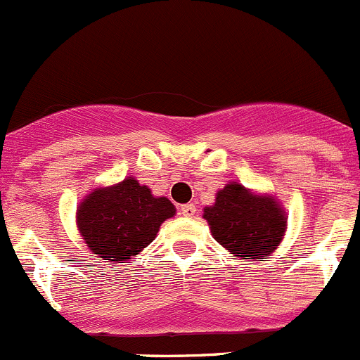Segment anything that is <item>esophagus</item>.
<instances>
[{"label": "esophagus", "mask_w": 360, "mask_h": 360, "mask_svg": "<svg viewBox=\"0 0 360 360\" xmlns=\"http://www.w3.org/2000/svg\"><path fill=\"white\" fill-rule=\"evenodd\" d=\"M181 214L186 217H191L195 214V205L193 203H184V205H181Z\"/></svg>", "instance_id": "1"}]
</instances>
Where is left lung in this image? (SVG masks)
<instances>
[{
  "instance_id": "1",
  "label": "left lung",
  "mask_w": 360,
  "mask_h": 360,
  "mask_svg": "<svg viewBox=\"0 0 360 360\" xmlns=\"http://www.w3.org/2000/svg\"><path fill=\"white\" fill-rule=\"evenodd\" d=\"M203 217L214 238L240 259H264L285 231V214L278 203L237 183L217 191L216 203L203 209Z\"/></svg>"
}]
</instances>
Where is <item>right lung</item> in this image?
<instances>
[{
    "label": "right lung",
    "instance_id": "add662e5",
    "mask_svg": "<svg viewBox=\"0 0 360 360\" xmlns=\"http://www.w3.org/2000/svg\"><path fill=\"white\" fill-rule=\"evenodd\" d=\"M176 214L165 197H153L134 177L90 193L78 207V228L96 256L127 261L151 244L160 224Z\"/></svg>",
    "mask_w": 360,
    "mask_h": 360
}]
</instances>
